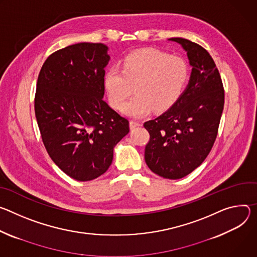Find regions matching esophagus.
I'll return each instance as SVG.
<instances>
[{
    "label": "esophagus",
    "instance_id": "esophagus-1",
    "mask_svg": "<svg viewBox=\"0 0 257 257\" xmlns=\"http://www.w3.org/2000/svg\"><path fill=\"white\" fill-rule=\"evenodd\" d=\"M140 125H141V123L139 121H136V120H131L130 121V127L131 128H135V127L140 126Z\"/></svg>",
    "mask_w": 257,
    "mask_h": 257
}]
</instances>
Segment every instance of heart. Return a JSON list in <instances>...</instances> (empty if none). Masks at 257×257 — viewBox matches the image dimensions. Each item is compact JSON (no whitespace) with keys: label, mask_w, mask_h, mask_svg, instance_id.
<instances>
[{"label":"heart","mask_w":257,"mask_h":257,"mask_svg":"<svg viewBox=\"0 0 257 257\" xmlns=\"http://www.w3.org/2000/svg\"><path fill=\"white\" fill-rule=\"evenodd\" d=\"M189 79V66L179 56L142 49L126 55L119 68L112 67L104 75L109 103L119 109L135 87L136 94L123 106L132 117L144 116L153 109L162 112L173 107L183 95Z\"/></svg>","instance_id":"heart-1"}]
</instances>
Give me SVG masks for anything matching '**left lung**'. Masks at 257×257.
<instances>
[{
    "instance_id": "obj_1",
    "label": "left lung",
    "mask_w": 257,
    "mask_h": 257,
    "mask_svg": "<svg viewBox=\"0 0 257 257\" xmlns=\"http://www.w3.org/2000/svg\"><path fill=\"white\" fill-rule=\"evenodd\" d=\"M187 52L192 72L178 102L158 117L144 123L150 134L145 161L164 179L191 174L209 154L223 110V85L209 53L200 45L172 38Z\"/></svg>"
}]
</instances>
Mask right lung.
I'll list each match as a JSON object with an SVG mask.
<instances>
[{"label":"right lung","instance_id":"1","mask_svg":"<svg viewBox=\"0 0 257 257\" xmlns=\"http://www.w3.org/2000/svg\"><path fill=\"white\" fill-rule=\"evenodd\" d=\"M107 51L94 43L65 47L48 57L38 77L35 112L43 143L54 163L79 182L103 175L130 132L128 120L103 100Z\"/></svg>","mask_w":257,"mask_h":257}]
</instances>
